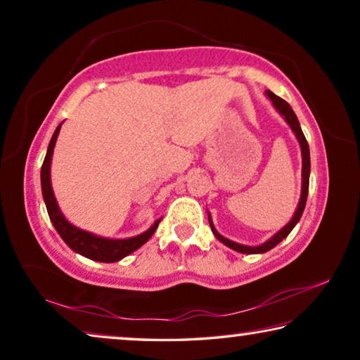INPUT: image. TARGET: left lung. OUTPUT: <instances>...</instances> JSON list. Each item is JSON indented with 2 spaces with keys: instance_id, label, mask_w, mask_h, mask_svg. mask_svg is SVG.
<instances>
[{
  "instance_id": "obj_1",
  "label": "left lung",
  "mask_w": 360,
  "mask_h": 360,
  "mask_svg": "<svg viewBox=\"0 0 360 360\" xmlns=\"http://www.w3.org/2000/svg\"><path fill=\"white\" fill-rule=\"evenodd\" d=\"M266 96L273 101V105H275V108L278 109L279 112H281L284 115V119L288 124L290 125L292 131L295 133V136L298 139V143H300V148H302V160H303V168H302V197H300V202H298V208L295 211L294 217H292V221L285 225L284 229H281L278 231V233L273 236V238L268 240L266 243H264V245L260 246H255V248H251V246H243V245H238V243L235 241H230L227 238H224L222 235H219L214 225H212L211 222V217H210V225H211V230L212 233L216 235V238L219 241H222L225 246H229L231 249H235V251L238 252H243V254H262V252H266L270 251V249L275 248L278 243H281L285 236H288L290 233V230L295 227V224L300 221V217L303 214V210H304V205H307V198H308V186H309V148H308V143H307V138H304L303 131L300 129V124H298L297 120V115L295 112L292 111V108L289 106L288 101H284L283 98H279L278 95H275L273 92H270V90H266Z\"/></svg>"
}]
</instances>
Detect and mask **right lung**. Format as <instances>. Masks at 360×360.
Segmentation results:
<instances>
[{"instance_id": "1", "label": "right lung", "mask_w": 360, "mask_h": 360, "mask_svg": "<svg viewBox=\"0 0 360 360\" xmlns=\"http://www.w3.org/2000/svg\"><path fill=\"white\" fill-rule=\"evenodd\" d=\"M60 127H62V124L57 127L51 143H49L47 154L41 167L42 197H44L49 217H51V221L53 224V227H56V230L58 231V235L62 236L63 241L72 249V251L82 254L85 257L92 260L106 262V264H111V262H117L120 259H124L125 255H129L133 251H136L138 248H141L144 243L154 235V231L157 230L160 221H157L148 231H144V233L135 236V238H127V240L100 238V236H95L92 233H89V231L76 229L75 225H71L68 221H66L58 210V205L56 202V197H53L52 186H51V160H52L53 148H56Z\"/></svg>"}]
</instances>
